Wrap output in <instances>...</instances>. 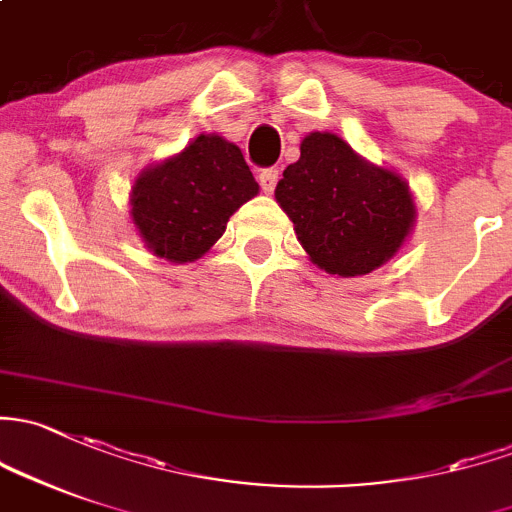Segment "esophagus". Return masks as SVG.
Returning <instances> with one entry per match:
<instances>
[{"label": "esophagus", "mask_w": 512, "mask_h": 512, "mask_svg": "<svg viewBox=\"0 0 512 512\" xmlns=\"http://www.w3.org/2000/svg\"><path fill=\"white\" fill-rule=\"evenodd\" d=\"M277 181H279V171L277 169H265L260 174V186H262V191H265V193H272L274 186H277Z\"/></svg>", "instance_id": "esophagus-1"}]
</instances>
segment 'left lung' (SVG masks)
<instances>
[{
	"mask_svg": "<svg viewBox=\"0 0 512 512\" xmlns=\"http://www.w3.org/2000/svg\"><path fill=\"white\" fill-rule=\"evenodd\" d=\"M299 149L274 198L309 260L336 277H360L390 262L417 223L410 184L333 132H309Z\"/></svg>",
	"mask_w": 512,
	"mask_h": 512,
	"instance_id": "8db88e82",
	"label": "left lung"
}]
</instances>
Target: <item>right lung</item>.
Returning a JSON list of instances; mask_svg holds the SVG:
<instances>
[{"instance_id": "right-lung-1", "label": "right lung", "mask_w": 512, "mask_h": 512, "mask_svg": "<svg viewBox=\"0 0 512 512\" xmlns=\"http://www.w3.org/2000/svg\"><path fill=\"white\" fill-rule=\"evenodd\" d=\"M257 193L238 144L215 132L198 134L181 152L139 171L129 218L152 255L186 265L211 250L230 215Z\"/></svg>"}]
</instances>
